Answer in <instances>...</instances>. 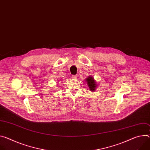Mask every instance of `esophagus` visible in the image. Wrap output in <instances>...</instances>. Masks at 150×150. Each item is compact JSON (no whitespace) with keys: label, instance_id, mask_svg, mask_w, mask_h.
<instances>
[{"label":"esophagus","instance_id":"1","mask_svg":"<svg viewBox=\"0 0 150 150\" xmlns=\"http://www.w3.org/2000/svg\"><path fill=\"white\" fill-rule=\"evenodd\" d=\"M72 78H73L74 79H77V78H78V76H77V75H73V76H72Z\"/></svg>","mask_w":150,"mask_h":150}]
</instances>
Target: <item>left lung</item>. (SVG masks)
Listing matches in <instances>:
<instances>
[{"label": "left lung", "mask_w": 150, "mask_h": 150, "mask_svg": "<svg viewBox=\"0 0 150 150\" xmlns=\"http://www.w3.org/2000/svg\"><path fill=\"white\" fill-rule=\"evenodd\" d=\"M86 83L87 84V86L88 88H90V91H95L98 87V84L96 82V81L94 79V78L91 76H89L87 78H86Z\"/></svg>", "instance_id": "8db88e82"}]
</instances>
